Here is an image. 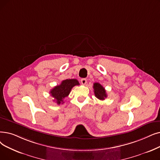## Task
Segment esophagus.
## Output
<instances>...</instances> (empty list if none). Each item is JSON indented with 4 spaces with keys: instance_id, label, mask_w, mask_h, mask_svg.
<instances>
[{
    "instance_id": "esophagus-1",
    "label": "esophagus",
    "mask_w": 160,
    "mask_h": 160,
    "mask_svg": "<svg viewBox=\"0 0 160 160\" xmlns=\"http://www.w3.org/2000/svg\"><path fill=\"white\" fill-rule=\"evenodd\" d=\"M81 83H82V84H83V85L86 84L87 80L86 78H82L81 79Z\"/></svg>"
}]
</instances>
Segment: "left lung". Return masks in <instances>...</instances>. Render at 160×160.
<instances>
[{
  "label": "left lung",
  "instance_id": "left-lung-1",
  "mask_svg": "<svg viewBox=\"0 0 160 160\" xmlns=\"http://www.w3.org/2000/svg\"><path fill=\"white\" fill-rule=\"evenodd\" d=\"M93 89H94V93L95 97L99 100H105V98L107 97V92L105 88H103L99 83H94L93 84Z\"/></svg>",
  "mask_w": 160,
  "mask_h": 160
}]
</instances>
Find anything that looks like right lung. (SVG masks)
<instances>
[{
	"label": "right lung",
	"mask_w": 160,
	"mask_h": 160,
	"mask_svg": "<svg viewBox=\"0 0 160 160\" xmlns=\"http://www.w3.org/2000/svg\"><path fill=\"white\" fill-rule=\"evenodd\" d=\"M78 85L79 82L76 79H67L62 81L60 85L55 86L50 93L58 105H60L64 102L63 99L69 95L72 88Z\"/></svg>",
	"instance_id": "right-lung-1"
}]
</instances>
